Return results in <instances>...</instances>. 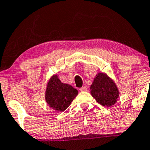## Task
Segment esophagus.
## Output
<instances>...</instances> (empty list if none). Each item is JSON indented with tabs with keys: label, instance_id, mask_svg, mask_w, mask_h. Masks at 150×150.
<instances>
[{
	"label": "esophagus",
	"instance_id": "esophagus-1",
	"mask_svg": "<svg viewBox=\"0 0 150 150\" xmlns=\"http://www.w3.org/2000/svg\"><path fill=\"white\" fill-rule=\"evenodd\" d=\"M80 91L81 92H86L87 91V88H86V86H82L81 88H80Z\"/></svg>",
	"mask_w": 150,
	"mask_h": 150
}]
</instances>
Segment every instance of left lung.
<instances>
[{
  "mask_svg": "<svg viewBox=\"0 0 150 150\" xmlns=\"http://www.w3.org/2000/svg\"><path fill=\"white\" fill-rule=\"evenodd\" d=\"M91 95L101 105L110 107L116 103L119 91L113 80L105 73L99 72L90 86Z\"/></svg>",
  "mask_w": 150,
  "mask_h": 150,
  "instance_id": "obj_1",
  "label": "left lung"
}]
</instances>
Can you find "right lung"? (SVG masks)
<instances>
[{"label": "right lung", "mask_w": 150, "mask_h": 150, "mask_svg": "<svg viewBox=\"0 0 150 150\" xmlns=\"http://www.w3.org/2000/svg\"><path fill=\"white\" fill-rule=\"evenodd\" d=\"M78 95V90L68 84H64L57 74L52 75L47 82L45 101L49 107L58 112L64 111Z\"/></svg>", "instance_id": "add662e5"}]
</instances>
